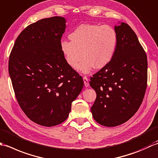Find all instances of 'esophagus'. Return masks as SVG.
Instances as JSON below:
<instances>
[{
  "mask_svg": "<svg viewBox=\"0 0 158 158\" xmlns=\"http://www.w3.org/2000/svg\"><path fill=\"white\" fill-rule=\"evenodd\" d=\"M83 81H84V84H85V86L86 87H88L89 86V79L86 76H84L83 77Z\"/></svg>",
  "mask_w": 158,
  "mask_h": 158,
  "instance_id": "1",
  "label": "esophagus"
}]
</instances>
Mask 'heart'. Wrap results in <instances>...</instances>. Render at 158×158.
<instances>
[{
  "label": "heart",
  "instance_id": "obj_1",
  "mask_svg": "<svg viewBox=\"0 0 158 158\" xmlns=\"http://www.w3.org/2000/svg\"><path fill=\"white\" fill-rule=\"evenodd\" d=\"M71 41L63 40L60 51L67 65L82 73H89L95 68L102 69L109 65L117 50L118 37L110 25L81 24L69 35Z\"/></svg>",
  "mask_w": 158,
  "mask_h": 158
}]
</instances>
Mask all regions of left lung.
Masks as SVG:
<instances>
[{"label": "left lung", "mask_w": 158, "mask_h": 158, "mask_svg": "<svg viewBox=\"0 0 158 158\" xmlns=\"http://www.w3.org/2000/svg\"><path fill=\"white\" fill-rule=\"evenodd\" d=\"M118 37L113 59L93 75L90 86L97 93L91 110L102 125L114 127L133 117L143 100L147 82V54L127 24L114 26Z\"/></svg>", "instance_id": "8db88e82"}]
</instances>
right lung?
<instances>
[{
    "mask_svg": "<svg viewBox=\"0 0 158 158\" xmlns=\"http://www.w3.org/2000/svg\"><path fill=\"white\" fill-rule=\"evenodd\" d=\"M66 20L60 16L30 24L16 39L9 73L22 110L37 124L52 127L65 121L84 86L60 51Z\"/></svg>",
    "mask_w": 158,
    "mask_h": 158,
    "instance_id": "obj_1",
    "label": "right lung"
}]
</instances>
